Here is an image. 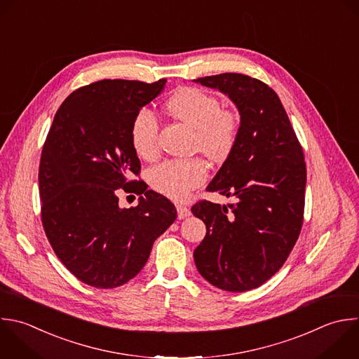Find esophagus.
I'll return each mask as SVG.
<instances>
[{
    "mask_svg": "<svg viewBox=\"0 0 359 359\" xmlns=\"http://www.w3.org/2000/svg\"><path fill=\"white\" fill-rule=\"evenodd\" d=\"M177 212H178V217L180 219H185V217L191 216V210L188 208H185V206H181V205L177 206Z\"/></svg>",
    "mask_w": 359,
    "mask_h": 359,
    "instance_id": "obj_1",
    "label": "esophagus"
}]
</instances>
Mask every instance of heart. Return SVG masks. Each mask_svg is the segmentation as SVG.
Instances as JSON below:
<instances>
[{
    "label": "heart",
    "instance_id": "obj_1",
    "mask_svg": "<svg viewBox=\"0 0 359 359\" xmlns=\"http://www.w3.org/2000/svg\"><path fill=\"white\" fill-rule=\"evenodd\" d=\"M167 111L195 129V146L212 160L226 158L236 146L240 119L233 109L220 108V101L202 90L184 88L167 102ZM130 140L137 156L151 158L158 151V121L149 109L133 119ZM208 177L199 158H174L160 163L149 172V182L157 192L174 201H185L191 191Z\"/></svg>",
    "mask_w": 359,
    "mask_h": 359
}]
</instances>
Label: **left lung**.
Here are the masks:
<instances>
[{
    "instance_id": "left-lung-1",
    "label": "left lung",
    "mask_w": 359,
    "mask_h": 359,
    "mask_svg": "<svg viewBox=\"0 0 359 359\" xmlns=\"http://www.w3.org/2000/svg\"><path fill=\"white\" fill-rule=\"evenodd\" d=\"M226 94L240 114L238 137L209 192L236 196L229 208L201 201L191 210L206 224L194 251L199 273L227 292H245L275 275L302 230L306 163L276 93L237 73L194 80Z\"/></svg>"
}]
</instances>
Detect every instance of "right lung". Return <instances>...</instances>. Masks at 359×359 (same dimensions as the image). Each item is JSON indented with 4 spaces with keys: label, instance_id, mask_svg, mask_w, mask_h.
I'll list each match as a JSON object with an SVG mask.
<instances>
[{
    "label": "right lung",
    "instance_id": "right-lung-1",
    "mask_svg": "<svg viewBox=\"0 0 359 359\" xmlns=\"http://www.w3.org/2000/svg\"><path fill=\"white\" fill-rule=\"evenodd\" d=\"M165 83L81 87L60 105L48 133L39 164L43 229L65 266L90 286L111 289L135 278L177 219L165 196L128 180L140 172L132 122ZM121 189L141 195L137 207L118 206Z\"/></svg>",
    "mask_w": 359,
    "mask_h": 359
}]
</instances>
